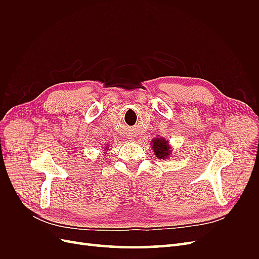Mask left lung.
<instances>
[{"label": "left lung", "instance_id": "left-lung-1", "mask_svg": "<svg viewBox=\"0 0 259 259\" xmlns=\"http://www.w3.org/2000/svg\"><path fill=\"white\" fill-rule=\"evenodd\" d=\"M151 145H152L155 155L158 156L159 159L170 158L171 150H170V147L168 145V142L165 138L156 137L151 140Z\"/></svg>", "mask_w": 259, "mask_h": 259}]
</instances>
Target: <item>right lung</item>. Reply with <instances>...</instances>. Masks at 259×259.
<instances>
[{
  "label": "right lung",
  "instance_id": "right-lung-1",
  "mask_svg": "<svg viewBox=\"0 0 259 259\" xmlns=\"http://www.w3.org/2000/svg\"><path fill=\"white\" fill-rule=\"evenodd\" d=\"M105 150H108V148H107V147H106V149H105Z\"/></svg>",
  "mask_w": 259,
  "mask_h": 259
}]
</instances>
